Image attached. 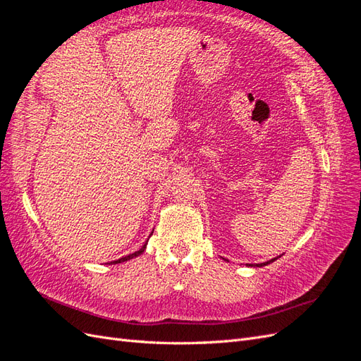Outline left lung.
Here are the masks:
<instances>
[{
    "label": "left lung",
    "instance_id": "1",
    "mask_svg": "<svg viewBox=\"0 0 361 361\" xmlns=\"http://www.w3.org/2000/svg\"><path fill=\"white\" fill-rule=\"evenodd\" d=\"M276 259H272V260H268V262H265V264H260V265H257V267H265V265H268V264H271V262H274Z\"/></svg>",
    "mask_w": 361,
    "mask_h": 361
}]
</instances>
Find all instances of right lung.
Returning <instances> with one entry per match:
<instances>
[{"instance_id": "obj_1", "label": "right lung", "mask_w": 361, "mask_h": 361, "mask_svg": "<svg viewBox=\"0 0 361 361\" xmlns=\"http://www.w3.org/2000/svg\"><path fill=\"white\" fill-rule=\"evenodd\" d=\"M145 248H146V244H145L143 247H141L138 251H135V253H133V255H128V256H125V257H122V259H118V260H114V262H111V264H118V262H125V260L133 259V257H135V256H138V255L143 253Z\"/></svg>"}]
</instances>
